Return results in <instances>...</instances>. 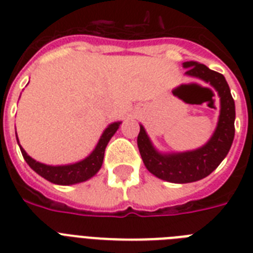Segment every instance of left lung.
<instances>
[{
    "label": "left lung",
    "mask_w": 253,
    "mask_h": 253,
    "mask_svg": "<svg viewBox=\"0 0 253 253\" xmlns=\"http://www.w3.org/2000/svg\"><path fill=\"white\" fill-rule=\"evenodd\" d=\"M186 75L210 83L220 97V114L211 139L198 150L160 154L155 150L144 127L140 126L138 147L146 168L162 180L186 184L205 178L219 166L231 148L235 135V102L223 75L196 61H185Z\"/></svg>",
    "instance_id": "1"
}]
</instances>
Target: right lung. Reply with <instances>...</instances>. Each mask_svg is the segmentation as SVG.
I'll return each mask as SVG.
<instances>
[{"instance_id": "right-lung-1", "label": "right lung", "mask_w": 253, "mask_h": 253, "mask_svg": "<svg viewBox=\"0 0 253 253\" xmlns=\"http://www.w3.org/2000/svg\"><path fill=\"white\" fill-rule=\"evenodd\" d=\"M119 125H121V122L111 123L110 126L103 131L102 136L99 138L94 151L86 159L79 163H75V164L56 167L45 166V164H42V163L34 160L33 158H30L22 147L21 152L23 155V158H25L26 163L39 176H42L45 180H48L49 182H53V184L57 185H72L77 184V182H83V181L89 180L90 177L94 176L95 173L99 170V168L102 167L105 148H106L107 143L111 139V136L119 128Z\"/></svg>"}]
</instances>
